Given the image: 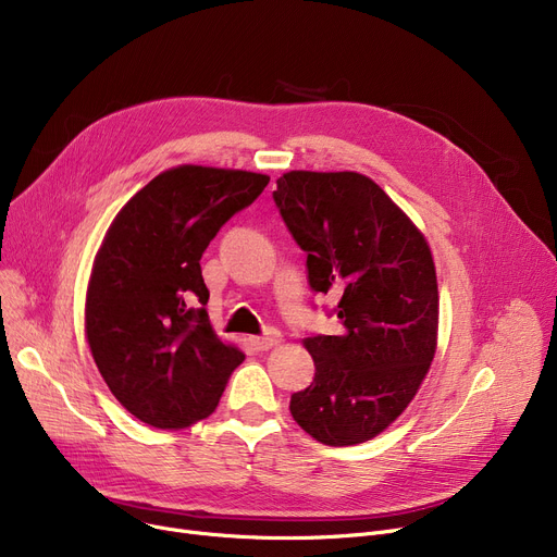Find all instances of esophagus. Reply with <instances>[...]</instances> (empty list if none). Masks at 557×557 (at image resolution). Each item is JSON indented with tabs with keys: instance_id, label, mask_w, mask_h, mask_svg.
I'll return each instance as SVG.
<instances>
[{
	"instance_id": "34e87169",
	"label": "esophagus",
	"mask_w": 557,
	"mask_h": 557,
	"mask_svg": "<svg viewBox=\"0 0 557 557\" xmlns=\"http://www.w3.org/2000/svg\"><path fill=\"white\" fill-rule=\"evenodd\" d=\"M280 341H282V334L275 327H269L261 336H255L250 343H252L255 349H261V352H263V349L275 347Z\"/></svg>"
}]
</instances>
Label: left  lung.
<instances>
[{
    "instance_id": "obj_1",
    "label": "left lung",
    "mask_w": 557,
    "mask_h": 557,
    "mask_svg": "<svg viewBox=\"0 0 557 557\" xmlns=\"http://www.w3.org/2000/svg\"><path fill=\"white\" fill-rule=\"evenodd\" d=\"M273 200L307 252L313 294L338 296L343 332L305 347L313 382L290 416L318 443L359 445L395 422L435 355L437 282L431 250L386 191L355 171H288Z\"/></svg>"
}]
</instances>
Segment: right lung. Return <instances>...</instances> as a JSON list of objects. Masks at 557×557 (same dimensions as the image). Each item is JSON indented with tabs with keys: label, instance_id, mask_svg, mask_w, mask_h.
Here are the masks:
<instances>
[{
	"label": "right lung",
	"instance_id": "obj_1",
	"mask_svg": "<svg viewBox=\"0 0 557 557\" xmlns=\"http://www.w3.org/2000/svg\"><path fill=\"white\" fill-rule=\"evenodd\" d=\"M269 175L183 164L139 189L97 252L85 334L110 393L144 424L208 418L244 352L219 341L200 257Z\"/></svg>",
	"mask_w": 557,
	"mask_h": 557
}]
</instances>
